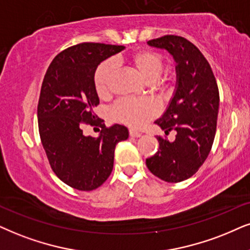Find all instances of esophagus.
Returning a JSON list of instances; mask_svg holds the SVG:
<instances>
[{"label": "esophagus", "instance_id": "34e87169", "mask_svg": "<svg viewBox=\"0 0 250 250\" xmlns=\"http://www.w3.org/2000/svg\"><path fill=\"white\" fill-rule=\"evenodd\" d=\"M129 135H130L131 137H141L142 132L136 130V129H130V130H129Z\"/></svg>", "mask_w": 250, "mask_h": 250}]
</instances>
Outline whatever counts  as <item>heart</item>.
I'll return each instance as SVG.
<instances>
[{"instance_id":"b5f03b06","label":"heart","mask_w":250,"mask_h":250,"mask_svg":"<svg viewBox=\"0 0 250 250\" xmlns=\"http://www.w3.org/2000/svg\"><path fill=\"white\" fill-rule=\"evenodd\" d=\"M122 62L134 69L142 78L153 82L158 87L165 85V80L159 77L164 70L162 56L147 49L135 50L122 58ZM115 75L114 62L107 60L98 65L94 71V87L99 98H107L110 93L112 83ZM156 104L147 99H123L112 108V116L116 121L130 127H141L145 122L157 115Z\"/></svg>"}]
</instances>
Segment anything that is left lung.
I'll list each match as a JSON object with an SVG mask.
<instances>
[{
	"label": "left lung",
	"mask_w": 250,
	"mask_h": 250,
	"mask_svg": "<svg viewBox=\"0 0 250 250\" xmlns=\"http://www.w3.org/2000/svg\"><path fill=\"white\" fill-rule=\"evenodd\" d=\"M166 49L176 62V90L166 112L156 123L165 134L175 130V140L157 137L159 148L146 159L153 175L166 182H181L203 165L217 129L219 90L208 60L190 41L164 36L147 41Z\"/></svg>",
	"instance_id": "8db88e82"
}]
</instances>
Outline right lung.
I'll use <instances>...</instances> for the list:
<instances>
[{"label": "right lung", "instance_id": "obj_1", "mask_svg": "<svg viewBox=\"0 0 250 250\" xmlns=\"http://www.w3.org/2000/svg\"><path fill=\"white\" fill-rule=\"evenodd\" d=\"M123 48L99 42L71 46L55 56L43 77L38 103L41 143L56 176L78 190H93L108 179L116 144L129 136L125 125L107 128L93 113L99 105L94 71ZM83 124L99 125L101 135L84 136Z\"/></svg>", "mask_w": 250, "mask_h": 250}]
</instances>
